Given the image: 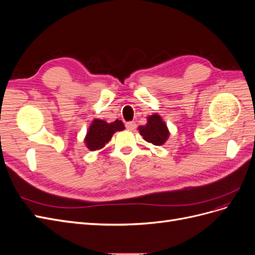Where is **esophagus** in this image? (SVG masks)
I'll return each mask as SVG.
<instances>
[{
    "instance_id": "1",
    "label": "esophagus",
    "mask_w": 255,
    "mask_h": 255,
    "mask_svg": "<svg viewBox=\"0 0 255 255\" xmlns=\"http://www.w3.org/2000/svg\"><path fill=\"white\" fill-rule=\"evenodd\" d=\"M126 128H127L128 129H129V130H133V129H135V128H136V123H135L134 121L127 122V123H126Z\"/></svg>"
}]
</instances>
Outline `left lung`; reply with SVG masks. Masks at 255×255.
I'll use <instances>...</instances> for the list:
<instances>
[{"mask_svg": "<svg viewBox=\"0 0 255 255\" xmlns=\"http://www.w3.org/2000/svg\"><path fill=\"white\" fill-rule=\"evenodd\" d=\"M138 129L143 139L154 145L164 144L169 137L167 125L157 114L149 116L146 125L139 127Z\"/></svg>", "mask_w": 255, "mask_h": 255, "instance_id": "left-lung-1", "label": "left lung"}]
</instances>
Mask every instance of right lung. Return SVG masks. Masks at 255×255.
Wrapping results in <instances>:
<instances>
[{
	"label": "right lung",
	"mask_w": 255,
	"mask_h": 255,
	"mask_svg": "<svg viewBox=\"0 0 255 255\" xmlns=\"http://www.w3.org/2000/svg\"><path fill=\"white\" fill-rule=\"evenodd\" d=\"M123 129H125V125L121 120L107 123L104 120L95 119L85 137V143L90 151L100 150L111 140V138L117 130Z\"/></svg>",
	"instance_id": "1"
}]
</instances>
